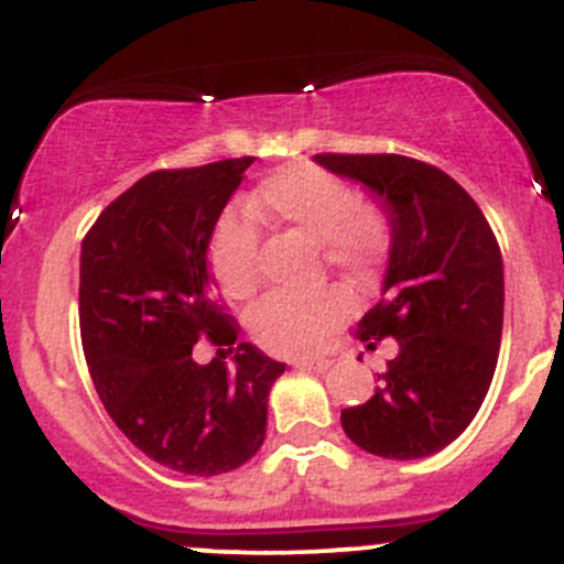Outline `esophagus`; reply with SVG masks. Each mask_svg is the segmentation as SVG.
<instances>
[{
    "label": "esophagus",
    "mask_w": 564,
    "mask_h": 564,
    "mask_svg": "<svg viewBox=\"0 0 564 564\" xmlns=\"http://www.w3.org/2000/svg\"><path fill=\"white\" fill-rule=\"evenodd\" d=\"M300 369H307V372H326V369H332V358H300V361H294Z\"/></svg>",
    "instance_id": "1"
}]
</instances>
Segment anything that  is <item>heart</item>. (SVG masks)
<instances>
[{"label":"heart","mask_w":564,"mask_h":564,"mask_svg":"<svg viewBox=\"0 0 564 564\" xmlns=\"http://www.w3.org/2000/svg\"><path fill=\"white\" fill-rule=\"evenodd\" d=\"M249 214L275 230L296 232L321 246L332 270L369 283L386 264L393 221L375 200H361L348 182L315 165H289L270 173L249 200ZM212 268L232 300L259 286V230L251 219L227 214L212 240ZM352 313V296L339 286L313 294H272L253 307V339L278 356H307Z\"/></svg>","instance_id":"heart-1"}]
</instances>
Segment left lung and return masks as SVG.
I'll return each mask as SVG.
<instances>
[{
  "label": "left lung",
  "mask_w": 564,
  "mask_h": 564,
  "mask_svg": "<svg viewBox=\"0 0 564 564\" xmlns=\"http://www.w3.org/2000/svg\"><path fill=\"white\" fill-rule=\"evenodd\" d=\"M361 182L393 221L382 300L358 337H393L399 356L343 431L367 453L414 460L455 442L479 412L503 334V259L485 214L453 176L404 154H315Z\"/></svg>",
  "instance_id": "1"
}]
</instances>
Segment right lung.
<instances>
[{"instance_id": "right-lung-1", "label": "right lung", "mask_w": 564, "mask_h": 564, "mask_svg": "<svg viewBox=\"0 0 564 564\" xmlns=\"http://www.w3.org/2000/svg\"><path fill=\"white\" fill-rule=\"evenodd\" d=\"M251 163L147 173L104 208L79 253V332L98 399L141 453L178 474L251 460L286 369L238 343L208 270L216 221ZM197 338L220 348L214 362L194 361Z\"/></svg>"}]
</instances>
